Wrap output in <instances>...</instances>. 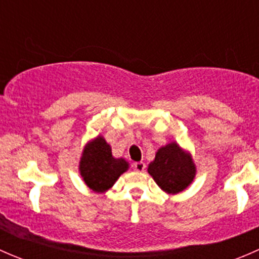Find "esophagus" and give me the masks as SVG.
Returning <instances> with one entry per match:
<instances>
[{"label": "esophagus", "mask_w": 259, "mask_h": 259, "mask_svg": "<svg viewBox=\"0 0 259 259\" xmlns=\"http://www.w3.org/2000/svg\"><path fill=\"white\" fill-rule=\"evenodd\" d=\"M134 169L137 171H144L145 163H143V161H137V163H134Z\"/></svg>", "instance_id": "esophagus-1"}]
</instances>
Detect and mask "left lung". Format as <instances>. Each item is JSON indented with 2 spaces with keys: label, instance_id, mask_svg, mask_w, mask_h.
Returning <instances> with one entry per match:
<instances>
[{
  "label": "left lung",
  "instance_id": "obj_1",
  "mask_svg": "<svg viewBox=\"0 0 259 259\" xmlns=\"http://www.w3.org/2000/svg\"><path fill=\"white\" fill-rule=\"evenodd\" d=\"M148 173L164 192L177 194L193 182L195 165L189 153L177 143H170L159 149L154 161L149 164Z\"/></svg>",
  "mask_w": 259,
  "mask_h": 259
}]
</instances>
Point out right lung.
Returning a JSON list of instances; mask_svg holds the SVG:
<instances>
[{"instance_id":"obj_1","label":"right lung","mask_w":259,"mask_h":259,"mask_svg":"<svg viewBox=\"0 0 259 259\" xmlns=\"http://www.w3.org/2000/svg\"><path fill=\"white\" fill-rule=\"evenodd\" d=\"M129 164L122 158L115 159L111 148L103 137L89 143L80 160V174L83 182L96 193L106 192L117 178L127 170Z\"/></svg>"}]
</instances>
